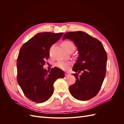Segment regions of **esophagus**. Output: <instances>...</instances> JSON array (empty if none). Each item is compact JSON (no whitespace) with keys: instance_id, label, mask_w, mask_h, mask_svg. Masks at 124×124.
I'll use <instances>...</instances> for the list:
<instances>
[{"instance_id":"esophagus-1","label":"esophagus","mask_w":124,"mask_h":124,"mask_svg":"<svg viewBox=\"0 0 124 124\" xmlns=\"http://www.w3.org/2000/svg\"><path fill=\"white\" fill-rule=\"evenodd\" d=\"M65 76L66 77H68V76H70V73H69V72H65Z\"/></svg>"}]
</instances>
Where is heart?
<instances>
[{"label": "heart", "instance_id": "b5f03b06", "mask_svg": "<svg viewBox=\"0 0 124 124\" xmlns=\"http://www.w3.org/2000/svg\"><path fill=\"white\" fill-rule=\"evenodd\" d=\"M62 46L64 48V49L65 50H68V48L70 47H74L73 43L69 41H65V42H63L62 43ZM71 64V63L70 62H61L56 63V66H57L58 68L63 70H67L69 69Z\"/></svg>", "mask_w": 124, "mask_h": 124}]
</instances>
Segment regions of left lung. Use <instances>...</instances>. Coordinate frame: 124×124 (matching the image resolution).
<instances>
[{
	"mask_svg": "<svg viewBox=\"0 0 124 124\" xmlns=\"http://www.w3.org/2000/svg\"><path fill=\"white\" fill-rule=\"evenodd\" d=\"M70 39L74 43L78 56L72 70L76 82L69 87V91L76 99L85 101L98 93L106 74L107 54L102 44L83 31L68 32L62 40ZM82 73L78 75V73Z\"/></svg>",
	"mask_w": 124,
	"mask_h": 124,
	"instance_id": "1",
	"label": "left lung"
}]
</instances>
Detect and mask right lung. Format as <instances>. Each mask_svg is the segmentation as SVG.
<instances>
[{"mask_svg": "<svg viewBox=\"0 0 124 124\" xmlns=\"http://www.w3.org/2000/svg\"><path fill=\"white\" fill-rule=\"evenodd\" d=\"M63 33L40 32L22 46L17 59V80L26 97L37 103L49 99L54 92L53 84L65 77L64 71L55 67L50 71L43 68L50 57L51 46Z\"/></svg>", "mask_w": 124, "mask_h": 124, "instance_id": "right-lung-1", "label": "right lung"}]
</instances>
